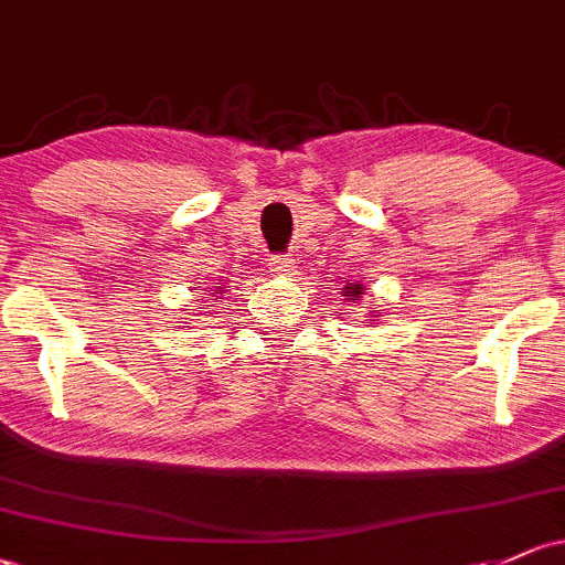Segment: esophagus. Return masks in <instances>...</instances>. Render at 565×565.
I'll return each instance as SVG.
<instances>
[{
	"instance_id": "esophagus-1",
	"label": "esophagus",
	"mask_w": 565,
	"mask_h": 565,
	"mask_svg": "<svg viewBox=\"0 0 565 565\" xmlns=\"http://www.w3.org/2000/svg\"><path fill=\"white\" fill-rule=\"evenodd\" d=\"M269 269L275 271V275H280V277L290 275V271H294V258H290V256H271L269 258Z\"/></svg>"
}]
</instances>
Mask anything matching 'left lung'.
<instances>
[{
  "label": "left lung",
  "instance_id": "8db88e82",
  "mask_svg": "<svg viewBox=\"0 0 565 565\" xmlns=\"http://www.w3.org/2000/svg\"><path fill=\"white\" fill-rule=\"evenodd\" d=\"M344 296H350V299H353V301H358V299H361V290H363V285L361 282H348V285H344ZM374 318H377V315H374Z\"/></svg>",
  "mask_w": 565,
  "mask_h": 565
}]
</instances>
